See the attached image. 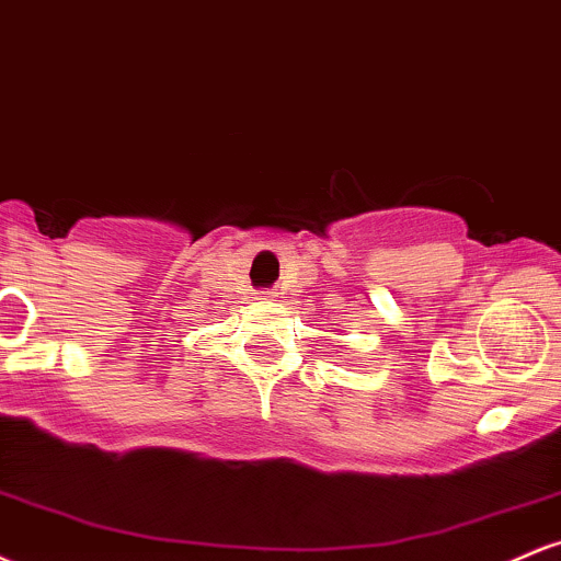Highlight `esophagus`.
<instances>
[{"instance_id":"esophagus-1","label":"esophagus","mask_w":561,"mask_h":561,"mask_svg":"<svg viewBox=\"0 0 561 561\" xmlns=\"http://www.w3.org/2000/svg\"><path fill=\"white\" fill-rule=\"evenodd\" d=\"M274 298H276L274 289H261L259 293V300H274Z\"/></svg>"}]
</instances>
